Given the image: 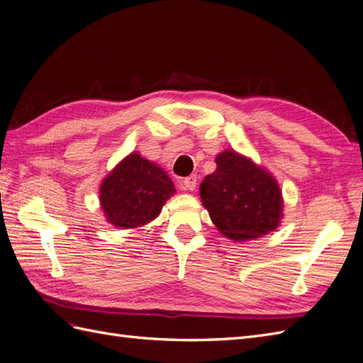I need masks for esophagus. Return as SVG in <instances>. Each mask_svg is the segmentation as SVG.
<instances>
[{
    "label": "esophagus",
    "instance_id": "esophagus-1",
    "mask_svg": "<svg viewBox=\"0 0 363 363\" xmlns=\"http://www.w3.org/2000/svg\"><path fill=\"white\" fill-rule=\"evenodd\" d=\"M181 185H182L184 190L193 191L194 189H196V185H198V178L194 174H191V176H189V178H185Z\"/></svg>",
    "mask_w": 363,
    "mask_h": 363
}]
</instances>
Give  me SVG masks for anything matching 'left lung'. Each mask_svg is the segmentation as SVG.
<instances>
[{
	"label": "left lung",
	"instance_id": "1",
	"mask_svg": "<svg viewBox=\"0 0 363 363\" xmlns=\"http://www.w3.org/2000/svg\"><path fill=\"white\" fill-rule=\"evenodd\" d=\"M199 194L219 233L236 242L272 233L284 218L274 176L233 148L216 156V170L201 182Z\"/></svg>",
	"mask_w": 363,
	"mask_h": 363
}]
</instances>
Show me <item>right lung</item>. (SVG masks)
<instances>
[{"mask_svg": "<svg viewBox=\"0 0 363 363\" xmlns=\"http://www.w3.org/2000/svg\"><path fill=\"white\" fill-rule=\"evenodd\" d=\"M174 193L165 170L132 152L102 179L99 203L110 225L128 230L156 219Z\"/></svg>", "mask_w": 363, "mask_h": 363, "instance_id": "right-lung-1", "label": "right lung"}]
</instances>
